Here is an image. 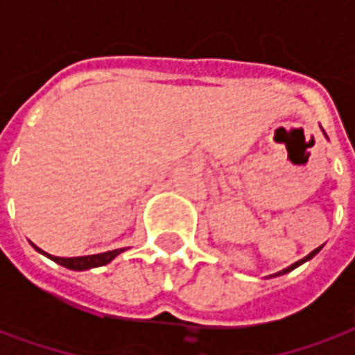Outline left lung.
Returning a JSON list of instances; mask_svg holds the SVG:
<instances>
[{"label":"left lung","mask_w":355,"mask_h":355,"mask_svg":"<svg viewBox=\"0 0 355 355\" xmlns=\"http://www.w3.org/2000/svg\"><path fill=\"white\" fill-rule=\"evenodd\" d=\"M318 251H320V249H313L312 253L308 254V257H304V259H302V261H298V262H295V264H291L289 268H285V270H282V272H277V274H272V275H268V277H275V275H283V274H287V272H291V270H295V268L297 266H300V264H302V262H306V261H310V259H312L313 254L318 253Z\"/></svg>","instance_id":"obj_1"}]
</instances>
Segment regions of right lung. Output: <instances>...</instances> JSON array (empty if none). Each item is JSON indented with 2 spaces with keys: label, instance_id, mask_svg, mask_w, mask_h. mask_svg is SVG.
Masks as SVG:
<instances>
[{
  "label": "right lung",
  "instance_id": "1",
  "mask_svg": "<svg viewBox=\"0 0 355 355\" xmlns=\"http://www.w3.org/2000/svg\"><path fill=\"white\" fill-rule=\"evenodd\" d=\"M32 245H34V243H32ZM34 249L35 251H40L42 254H45V257L51 259V261H55L57 264H60V266L68 268V270H78V272H81V270H89V268L104 266V264H108V262L114 261L117 254L123 253L125 251V249H114V251H108V253L89 254V257H70V259H64V257H53V254L45 253V251H42L40 247H35V245Z\"/></svg>",
  "mask_w": 355,
  "mask_h": 355
}]
</instances>
